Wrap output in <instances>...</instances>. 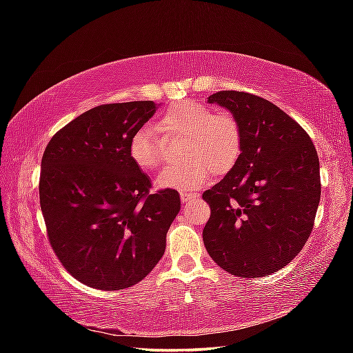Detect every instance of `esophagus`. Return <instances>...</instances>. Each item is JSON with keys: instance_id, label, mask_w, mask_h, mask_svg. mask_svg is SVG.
I'll use <instances>...</instances> for the list:
<instances>
[{"instance_id": "obj_1", "label": "esophagus", "mask_w": 353, "mask_h": 353, "mask_svg": "<svg viewBox=\"0 0 353 353\" xmlns=\"http://www.w3.org/2000/svg\"><path fill=\"white\" fill-rule=\"evenodd\" d=\"M197 197H199L197 193H181V201H183V203H187L190 200H194Z\"/></svg>"}]
</instances>
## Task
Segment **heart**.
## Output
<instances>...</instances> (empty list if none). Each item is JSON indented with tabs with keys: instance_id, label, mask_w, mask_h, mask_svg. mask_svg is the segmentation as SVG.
I'll list each match as a JSON object with an SVG mask.
<instances>
[{
	"instance_id": "heart-1",
	"label": "heart",
	"mask_w": 353,
	"mask_h": 353,
	"mask_svg": "<svg viewBox=\"0 0 353 353\" xmlns=\"http://www.w3.org/2000/svg\"><path fill=\"white\" fill-rule=\"evenodd\" d=\"M157 130L163 140L185 138L183 157L185 165L166 166L156 178L159 188L178 191L196 190L215 175L230 172L241 153V126L236 116L215 113L199 101H181L170 105L160 117ZM163 143L150 126H141L128 141L132 163L144 170H156L163 160Z\"/></svg>"
}]
</instances>
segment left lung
Segmentation results:
<instances>
[{
	"mask_svg": "<svg viewBox=\"0 0 353 353\" xmlns=\"http://www.w3.org/2000/svg\"><path fill=\"white\" fill-rule=\"evenodd\" d=\"M208 101L236 116L241 153L203 193L212 212L203 241L232 275H271L296 258L314 228L321 199L315 145L301 125L258 95L218 91Z\"/></svg>",
	"mask_w": 353,
	"mask_h": 353,
	"instance_id": "obj_1",
	"label": "left lung"
}]
</instances>
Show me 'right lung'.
<instances>
[{"label":"right lung","instance_id":"obj_1","mask_svg":"<svg viewBox=\"0 0 353 353\" xmlns=\"http://www.w3.org/2000/svg\"><path fill=\"white\" fill-rule=\"evenodd\" d=\"M153 101L97 105L51 138L41 162L39 201L48 240L63 266L88 287L122 290L162 258L181 209L175 190L152 181L128 141L156 113Z\"/></svg>","mask_w":353,"mask_h":353}]
</instances>
